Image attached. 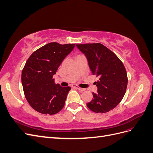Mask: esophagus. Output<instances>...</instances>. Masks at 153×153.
<instances>
[{
	"label": "esophagus",
	"instance_id": "obj_1",
	"mask_svg": "<svg viewBox=\"0 0 153 153\" xmlns=\"http://www.w3.org/2000/svg\"><path fill=\"white\" fill-rule=\"evenodd\" d=\"M71 87H72L76 88V89H77L78 90H79L80 91H85V89H83V88H81V87H78V86L75 85H72Z\"/></svg>",
	"mask_w": 153,
	"mask_h": 153
}]
</instances>
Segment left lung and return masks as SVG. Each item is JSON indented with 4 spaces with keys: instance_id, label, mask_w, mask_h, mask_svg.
<instances>
[{
    "instance_id": "1",
    "label": "left lung",
    "mask_w": 153,
    "mask_h": 153,
    "mask_svg": "<svg viewBox=\"0 0 153 153\" xmlns=\"http://www.w3.org/2000/svg\"><path fill=\"white\" fill-rule=\"evenodd\" d=\"M85 54L92 75L99 77L97 93L87 103L96 113H106L121 102L128 85V76L123 63L116 55L101 43L76 45Z\"/></svg>"
}]
</instances>
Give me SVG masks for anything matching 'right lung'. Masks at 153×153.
Returning a JSON list of instances; mask_svg holds the SVG:
<instances>
[{"mask_svg":"<svg viewBox=\"0 0 153 153\" xmlns=\"http://www.w3.org/2000/svg\"><path fill=\"white\" fill-rule=\"evenodd\" d=\"M75 46L50 43L36 50L27 61L22 84L26 100L37 112L53 115L64 107L71 87L55 84L53 76Z\"/></svg>","mask_w":153,"mask_h":153,"instance_id":"add662e5","label":"right lung"}]
</instances>
